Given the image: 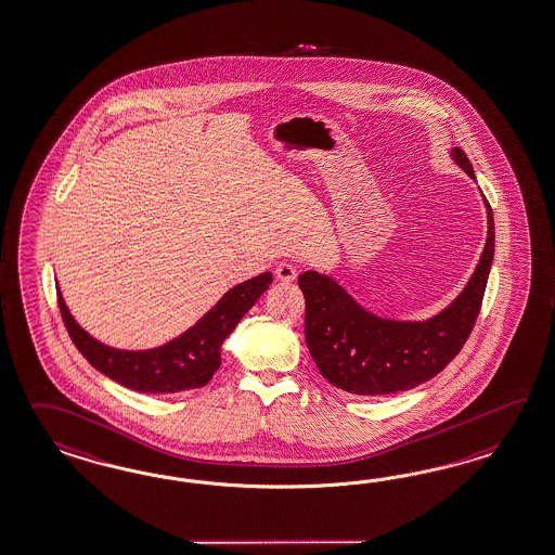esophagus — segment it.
Instances as JSON below:
<instances>
[{"mask_svg": "<svg viewBox=\"0 0 555 555\" xmlns=\"http://www.w3.org/2000/svg\"><path fill=\"white\" fill-rule=\"evenodd\" d=\"M275 278H278L280 282L289 284V282H294V280L298 278V270H296V266H292V263H287V261H282V263H278V268H275Z\"/></svg>", "mask_w": 555, "mask_h": 555, "instance_id": "obj_1", "label": "esophagus"}]
</instances>
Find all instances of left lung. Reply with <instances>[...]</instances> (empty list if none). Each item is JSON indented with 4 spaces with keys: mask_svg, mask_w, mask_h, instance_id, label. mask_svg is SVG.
<instances>
[{
    "mask_svg": "<svg viewBox=\"0 0 555 555\" xmlns=\"http://www.w3.org/2000/svg\"><path fill=\"white\" fill-rule=\"evenodd\" d=\"M456 165L475 179L465 151L453 149ZM487 205V243L461 296L425 322H395L366 312L330 275L306 271L298 278L306 299V344L327 383L350 395L380 397L411 390L435 378L470 336L481 312L495 251V223Z\"/></svg>",
    "mask_w": 555,
    "mask_h": 555,
    "instance_id": "8db88e82",
    "label": "left lung"
}]
</instances>
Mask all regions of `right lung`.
Segmentation results:
<instances>
[{
    "label": "right lung",
    "mask_w": 555,
    "mask_h": 555,
    "mask_svg": "<svg viewBox=\"0 0 555 555\" xmlns=\"http://www.w3.org/2000/svg\"><path fill=\"white\" fill-rule=\"evenodd\" d=\"M270 284L271 273L266 271L231 287L185 334L165 346L139 352L116 350L88 336L72 318L60 292L57 308L74 346L104 376L137 392L172 395L201 388L214 378L215 370L221 366V344Z\"/></svg>",
    "instance_id": "1"
}]
</instances>
